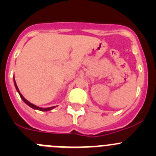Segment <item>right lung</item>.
<instances>
[{
    "label": "right lung",
    "instance_id": "obj_1",
    "mask_svg": "<svg viewBox=\"0 0 156 156\" xmlns=\"http://www.w3.org/2000/svg\"><path fill=\"white\" fill-rule=\"evenodd\" d=\"M13 78H14V77H13ZM13 80H14V84H15L16 89V90L18 91V93H19V94H20V97H21V99L23 100V101L25 102V103H26V104L28 105V106H29L31 108H34V109L40 110V111L47 112V111H50V110L53 109V108H54L55 107H56V106H52V107H49V108H40V107H38V106H35V105H34V104H32V103H30V102L28 101L27 100H26V99H25L24 97H23V96L21 94H20V90H19V88H18V87H17V85H16V81H15V79H13Z\"/></svg>",
    "mask_w": 156,
    "mask_h": 156
}]
</instances>
